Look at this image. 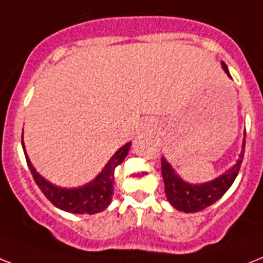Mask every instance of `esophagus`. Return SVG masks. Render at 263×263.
I'll use <instances>...</instances> for the list:
<instances>
[{"label": "esophagus", "instance_id": "34e87169", "mask_svg": "<svg viewBox=\"0 0 263 263\" xmlns=\"http://www.w3.org/2000/svg\"><path fill=\"white\" fill-rule=\"evenodd\" d=\"M153 127V124H147V128H151Z\"/></svg>", "mask_w": 263, "mask_h": 263}]
</instances>
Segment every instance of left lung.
Listing matches in <instances>:
<instances>
[{"mask_svg":"<svg viewBox=\"0 0 263 263\" xmlns=\"http://www.w3.org/2000/svg\"><path fill=\"white\" fill-rule=\"evenodd\" d=\"M221 67L224 72L230 76L227 65L221 62ZM245 144H246V131L242 143V151L239 154V158L234 166L226 170L223 174L216 177L215 180L202 183H191L182 180L181 176L173 168L172 163L162 157V177L165 182V193L167 201L172 204L177 211L185 213H194L202 211L206 206L212 205L219 198L223 197V194L231 187L238 176L240 165H242L243 155H245Z\"/></svg>","mask_w":263,"mask_h":263,"instance_id":"8db88e82","label":"left lung"}]
</instances>
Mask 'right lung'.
Returning a JSON list of instances; mask_svg holds the SVG:
<instances>
[{"instance_id":"1","label":"right lung","mask_w":263,"mask_h":263,"mask_svg":"<svg viewBox=\"0 0 263 263\" xmlns=\"http://www.w3.org/2000/svg\"><path fill=\"white\" fill-rule=\"evenodd\" d=\"M21 144L24 150L25 159H27L28 167L31 170L32 177L35 180L36 185L39 186L43 194L54 204L57 208L70 213H80V215H95L102 212L108 208L112 202L113 196V183H115V168L124 161L128 155V151L131 148V142L125 143L116 153L113 154L108 163L104 166L101 173L90 182L85 183L82 186L77 187H61L57 186L50 181H47L42 177L36 168L32 165L31 159L28 157L24 146V134L21 135Z\"/></svg>"}]
</instances>
